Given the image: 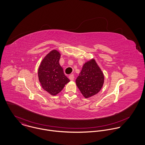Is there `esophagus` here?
Returning a JSON list of instances; mask_svg holds the SVG:
<instances>
[{
	"label": "esophagus",
	"instance_id": "34e87169",
	"mask_svg": "<svg viewBox=\"0 0 145 145\" xmlns=\"http://www.w3.org/2000/svg\"><path fill=\"white\" fill-rule=\"evenodd\" d=\"M69 79H70V80H71V81H73L74 80V75L73 74H71V75H70V76H69Z\"/></svg>",
	"mask_w": 145,
	"mask_h": 145
}]
</instances>
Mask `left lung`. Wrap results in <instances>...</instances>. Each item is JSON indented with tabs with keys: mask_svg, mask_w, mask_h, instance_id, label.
Returning a JSON list of instances; mask_svg holds the SVG:
<instances>
[{
	"mask_svg": "<svg viewBox=\"0 0 145 145\" xmlns=\"http://www.w3.org/2000/svg\"><path fill=\"white\" fill-rule=\"evenodd\" d=\"M104 82L103 73L93 59L84 64L76 79V85L85 98L98 93L103 85Z\"/></svg>",
	"mask_w": 145,
	"mask_h": 145,
	"instance_id": "1",
	"label": "left lung"
}]
</instances>
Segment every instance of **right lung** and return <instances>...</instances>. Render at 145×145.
Here are the masks:
<instances>
[{
    "label": "right lung",
    "mask_w": 145,
    "mask_h": 145,
    "mask_svg": "<svg viewBox=\"0 0 145 145\" xmlns=\"http://www.w3.org/2000/svg\"><path fill=\"white\" fill-rule=\"evenodd\" d=\"M60 56L58 51L52 50L43 58L38 70L39 79L42 88L52 95L59 93L70 82L59 63Z\"/></svg>",
    "instance_id": "1"
}]
</instances>
